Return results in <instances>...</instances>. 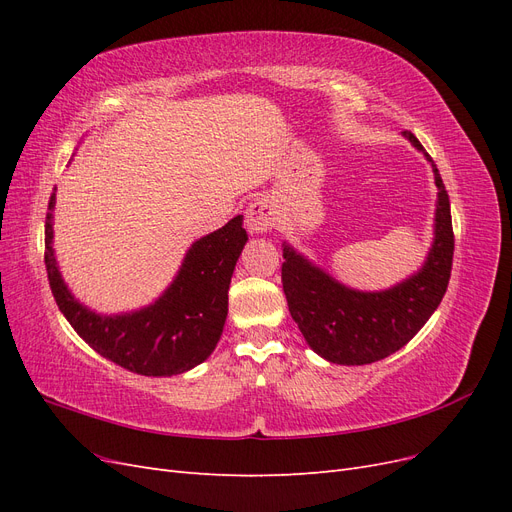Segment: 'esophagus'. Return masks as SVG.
I'll list each match as a JSON object with an SVG mask.
<instances>
[{
	"mask_svg": "<svg viewBox=\"0 0 512 512\" xmlns=\"http://www.w3.org/2000/svg\"><path fill=\"white\" fill-rule=\"evenodd\" d=\"M277 222V209L271 198H256L245 209V224L252 232H267Z\"/></svg>",
	"mask_w": 512,
	"mask_h": 512,
	"instance_id": "34e87169",
	"label": "esophagus"
}]
</instances>
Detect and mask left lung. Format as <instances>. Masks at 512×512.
Returning <instances> with one entry per match:
<instances>
[{"label": "left lung", "instance_id": "obj_1", "mask_svg": "<svg viewBox=\"0 0 512 512\" xmlns=\"http://www.w3.org/2000/svg\"><path fill=\"white\" fill-rule=\"evenodd\" d=\"M408 141L431 162L438 185L436 226L425 265L401 284L361 292L339 284L329 273L284 243L282 284L292 320L316 354L337 365H367L404 348L436 312L453 269L455 235L451 203L429 153L412 132Z\"/></svg>", "mask_w": 512, "mask_h": 512}]
</instances>
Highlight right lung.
<instances>
[{"label": "right lung", "instance_id": "add662e5", "mask_svg": "<svg viewBox=\"0 0 512 512\" xmlns=\"http://www.w3.org/2000/svg\"><path fill=\"white\" fill-rule=\"evenodd\" d=\"M53 207L44 222V265L61 314L104 359L141 376H177L215 350L228 314V288L247 232L243 215L192 243L162 297L132 314L100 316L72 297L53 254Z\"/></svg>", "mask_w": 512, "mask_h": 512}]
</instances>
